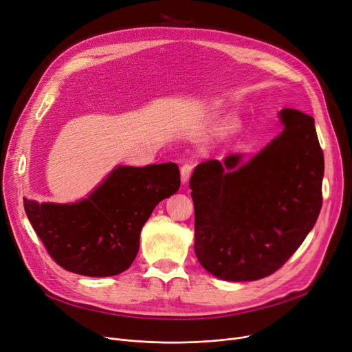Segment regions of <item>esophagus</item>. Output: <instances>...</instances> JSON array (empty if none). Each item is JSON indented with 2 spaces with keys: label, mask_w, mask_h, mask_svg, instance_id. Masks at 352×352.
<instances>
[{
  "label": "esophagus",
  "mask_w": 352,
  "mask_h": 352,
  "mask_svg": "<svg viewBox=\"0 0 352 352\" xmlns=\"http://www.w3.org/2000/svg\"><path fill=\"white\" fill-rule=\"evenodd\" d=\"M194 166H195V164L192 161H188V162H186V164L181 166V181L182 182H187L190 179V177L192 174V170H194Z\"/></svg>",
  "instance_id": "obj_1"
}]
</instances>
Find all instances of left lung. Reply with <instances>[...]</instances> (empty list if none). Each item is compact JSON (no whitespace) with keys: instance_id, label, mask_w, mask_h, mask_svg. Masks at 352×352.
Wrapping results in <instances>:
<instances>
[{"instance_id":"8db88e82","label":"left lung","mask_w":352,"mask_h":352,"mask_svg":"<svg viewBox=\"0 0 352 352\" xmlns=\"http://www.w3.org/2000/svg\"><path fill=\"white\" fill-rule=\"evenodd\" d=\"M284 131L247 164L241 155L197 165L190 181L199 264L227 281H256L280 270L316 226L324 154L314 118L280 113Z\"/></svg>"}]
</instances>
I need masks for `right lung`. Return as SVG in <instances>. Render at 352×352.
I'll return each instance as SVG.
<instances>
[{"instance_id":"1","label":"right lung","mask_w":352,"mask_h":352,"mask_svg":"<svg viewBox=\"0 0 352 352\" xmlns=\"http://www.w3.org/2000/svg\"><path fill=\"white\" fill-rule=\"evenodd\" d=\"M174 162L117 166L101 186L76 204L24 198L30 223L52 260L87 276L117 275L133 264L140 232L158 202L179 188Z\"/></svg>"}]
</instances>
